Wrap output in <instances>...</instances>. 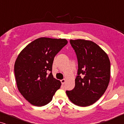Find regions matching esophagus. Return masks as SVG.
Instances as JSON below:
<instances>
[{"label":"esophagus","mask_w":124,"mask_h":124,"mask_svg":"<svg viewBox=\"0 0 124 124\" xmlns=\"http://www.w3.org/2000/svg\"><path fill=\"white\" fill-rule=\"evenodd\" d=\"M65 79H62V80H61V82H62V85H64V84H65Z\"/></svg>","instance_id":"1"}]
</instances>
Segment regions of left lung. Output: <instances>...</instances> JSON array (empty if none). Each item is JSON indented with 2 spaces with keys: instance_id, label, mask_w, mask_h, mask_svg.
Wrapping results in <instances>:
<instances>
[{
  "instance_id": "left-lung-1",
  "label": "left lung",
  "mask_w": 124,
  "mask_h": 124,
  "mask_svg": "<svg viewBox=\"0 0 124 124\" xmlns=\"http://www.w3.org/2000/svg\"><path fill=\"white\" fill-rule=\"evenodd\" d=\"M78 64L75 87L67 91L69 100L77 106L87 107L104 94L110 80V61L106 52L97 44L85 39L70 40Z\"/></svg>"
}]
</instances>
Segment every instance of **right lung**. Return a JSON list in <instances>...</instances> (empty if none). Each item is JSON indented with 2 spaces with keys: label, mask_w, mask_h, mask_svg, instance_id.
Listing matches in <instances>:
<instances>
[{
  "label": "right lung",
  "mask_w": 124,
  "mask_h": 124,
  "mask_svg": "<svg viewBox=\"0 0 124 124\" xmlns=\"http://www.w3.org/2000/svg\"><path fill=\"white\" fill-rule=\"evenodd\" d=\"M67 43L65 39L41 37L28 44L18 55L14 66L17 86L31 104H47L60 88L61 82L52 74V63L55 55Z\"/></svg>",
  "instance_id": "1"
}]
</instances>
